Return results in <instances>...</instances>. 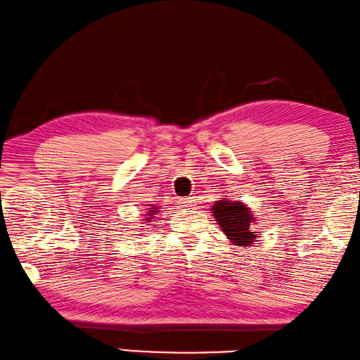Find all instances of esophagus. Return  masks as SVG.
<instances>
[{"label": "esophagus", "mask_w": 360, "mask_h": 360, "mask_svg": "<svg viewBox=\"0 0 360 360\" xmlns=\"http://www.w3.org/2000/svg\"><path fill=\"white\" fill-rule=\"evenodd\" d=\"M179 204L181 207H184V209H194L195 199L194 197H184V199H179Z\"/></svg>", "instance_id": "obj_1"}]
</instances>
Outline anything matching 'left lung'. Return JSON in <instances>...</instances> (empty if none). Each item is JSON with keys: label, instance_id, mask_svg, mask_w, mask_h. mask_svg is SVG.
Segmentation results:
<instances>
[{"label": "left lung", "instance_id": "obj_1", "mask_svg": "<svg viewBox=\"0 0 360 360\" xmlns=\"http://www.w3.org/2000/svg\"><path fill=\"white\" fill-rule=\"evenodd\" d=\"M212 214L220 230L235 246L248 248L255 245L259 238V231L252 229V225L257 224L256 217L245 202L231 200L226 199V195H221V199L215 200L212 205Z\"/></svg>", "mask_w": 360, "mask_h": 360}]
</instances>
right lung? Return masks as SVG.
<instances>
[{
    "instance_id": "obj_1",
    "label": "right lung",
    "mask_w": 360,
    "mask_h": 360,
    "mask_svg": "<svg viewBox=\"0 0 360 360\" xmlns=\"http://www.w3.org/2000/svg\"><path fill=\"white\" fill-rule=\"evenodd\" d=\"M161 205H155V204H148V209H145L146 212L143 215V224H150V221H155V215H158Z\"/></svg>"
}]
</instances>
